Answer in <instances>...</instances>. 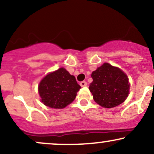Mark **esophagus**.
Returning a JSON list of instances; mask_svg holds the SVG:
<instances>
[{"label":"esophagus","instance_id":"1","mask_svg":"<svg viewBox=\"0 0 154 154\" xmlns=\"http://www.w3.org/2000/svg\"><path fill=\"white\" fill-rule=\"evenodd\" d=\"M79 85H80L81 87H85V86H87L88 83L85 82V81H82V82H81L79 83Z\"/></svg>","mask_w":154,"mask_h":154}]
</instances>
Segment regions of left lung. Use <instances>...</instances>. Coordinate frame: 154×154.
Segmentation results:
<instances>
[{
  "instance_id": "left-lung-1",
  "label": "left lung",
  "mask_w": 154,
  "mask_h": 154,
  "mask_svg": "<svg viewBox=\"0 0 154 154\" xmlns=\"http://www.w3.org/2000/svg\"><path fill=\"white\" fill-rule=\"evenodd\" d=\"M89 90L96 103L114 108L122 103L130 94V84L126 73L117 66L103 63L92 72Z\"/></svg>"
}]
</instances>
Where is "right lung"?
<instances>
[{"instance_id":"1","label":"right lung","mask_w":154,"mask_h":154,"mask_svg":"<svg viewBox=\"0 0 154 154\" xmlns=\"http://www.w3.org/2000/svg\"><path fill=\"white\" fill-rule=\"evenodd\" d=\"M81 87L75 77L61 67L48 73L38 85L40 101L52 109H63L72 103Z\"/></svg>"}]
</instances>
